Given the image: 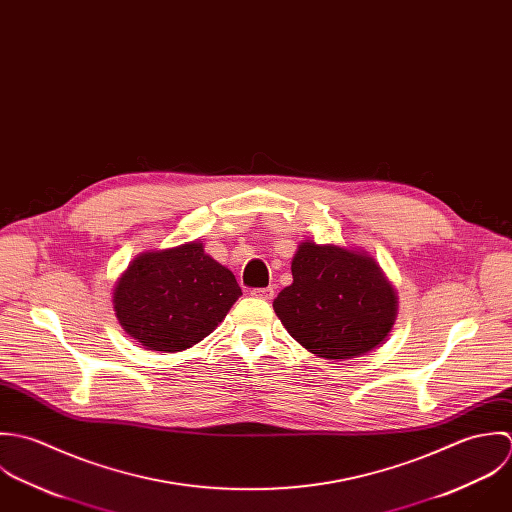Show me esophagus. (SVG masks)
Segmentation results:
<instances>
[{"mask_svg":"<svg viewBox=\"0 0 512 512\" xmlns=\"http://www.w3.org/2000/svg\"><path fill=\"white\" fill-rule=\"evenodd\" d=\"M251 295H253L255 299L271 301V299L275 297V291H273V287H267V289H253V291H251Z\"/></svg>","mask_w":512,"mask_h":512,"instance_id":"esophagus-1","label":"esophagus"}]
</instances>
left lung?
Instances as JSON below:
<instances>
[{
  "label": "left lung",
  "instance_id": "left-lung-1",
  "mask_svg": "<svg viewBox=\"0 0 512 512\" xmlns=\"http://www.w3.org/2000/svg\"><path fill=\"white\" fill-rule=\"evenodd\" d=\"M293 285L273 308L289 334L318 358L342 362L380 346L398 318V293L364 249L301 241Z\"/></svg>",
  "mask_w": 512,
  "mask_h": 512
}]
</instances>
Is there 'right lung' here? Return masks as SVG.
<instances>
[{"label":"right lung","instance_id":"1","mask_svg":"<svg viewBox=\"0 0 512 512\" xmlns=\"http://www.w3.org/2000/svg\"><path fill=\"white\" fill-rule=\"evenodd\" d=\"M239 297L235 275L196 239L136 255L114 285L112 308L146 350L182 352L211 334Z\"/></svg>","mask_w":512,"mask_h":512}]
</instances>
